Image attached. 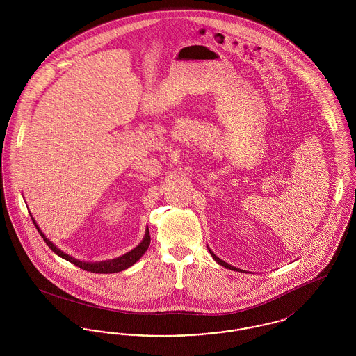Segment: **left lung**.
Here are the masks:
<instances>
[{
  "label": "left lung",
  "mask_w": 356,
  "mask_h": 356,
  "mask_svg": "<svg viewBox=\"0 0 356 356\" xmlns=\"http://www.w3.org/2000/svg\"><path fill=\"white\" fill-rule=\"evenodd\" d=\"M208 250H209V248H208ZM209 254H211V256H212V257L215 259V261H216V263H219V264H220V266H222V267H225V268H228V270H232V271L241 272V270H238V268H236V267H232L231 264H228V263H225L224 260H221V259H219V257H218L216 254H213V252H212L211 250H209Z\"/></svg>",
  "instance_id": "left-lung-1"
}]
</instances>
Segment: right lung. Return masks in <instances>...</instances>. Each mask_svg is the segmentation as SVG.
Listing matches in <instances>:
<instances>
[{
    "label": "right lung",
    "instance_id": "right-lung-1",
    "mask_svg": "<svg viewBox=\"0 0 356 356\" xmlns=\"http://www.w3.org/2000/svg\"><path fill=\"white\" fill-rule=\"evenodd\" d=\"M32 220H33L34 225H35L37 231L40 232V235H41V237L44 238V241L47 243V245L51 248V251H53L54 254H58L60 257H63V259L68 260L70 263H73L74 266L80 267L81 270L92 272V273H116V272L124 271V270L129 268L131 266H134L136 261H137L143 254H145V251L148 250V247H149V244H151L149 231H148V228H147L145 235H144V238L141 240V243H140L136 248H134L132 251H129L128 254H122V256L116 257V259H112V260L88 263V261L77 260V259H74V257L69 256L68 254L63 252L61 250H58V248L51 243V240H49V238H47V236L42 234V231L40 229V227L37 225V222L34 221L33 218H32Z\"/></svg>",
    "mask_w": 356,
    "mask_h": 356
}]
</instances>
